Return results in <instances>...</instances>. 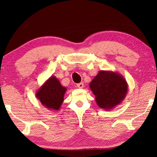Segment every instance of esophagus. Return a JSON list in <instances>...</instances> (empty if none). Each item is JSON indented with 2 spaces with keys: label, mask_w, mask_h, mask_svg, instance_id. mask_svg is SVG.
Returning <instances> with one entry per match:
<instances>
[{
  "label": "esophagus",
  "mask_w": 157,
  "mask_h": 157,
  "mask_svg": "<svg viewBox=\"0 0 157 157\" xmlns=\"http://www.w3.org/2000/svg\"><path fill=\"white\" fill-rule=\"evenodd\" d=\"M77 86L78 87L79 89H82L84 87V83L83 82H81V83H79L77 84Z\"/></svg>",
  "instance_id": "esophagus-1"
}]
</instances>
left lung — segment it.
<instances>
[{
    "mask_svg": "<svg viewBox=\"0 0 157 157\" xmlns=\"http://www.w3.org/2000/svg\"><path fill=\"white\" fill-rule=\"evenodd\" d=\"M89 86L98 107L107 111L120 105L128 91V84L124 77L111 71H100Z\"/></svg>",
    "mask_w": 157,
    "mask_h": 157,
    "instance_id": "left-lung-1",
    "label": "left lung"
}]
</instances>
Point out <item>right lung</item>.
Here are the masks:
<instances>
[{
  "label": "right lung",
  "mask_w": 157,
  "mask_h": 157,
  "mask_svg": "<svg viewBox=\"0 0 157 157\" xmlns=\"http://www.w3.org/2000/svg\"><path fill=\"white\" fill-rule=\"evenodd\" d=\"M67 89L63 86L56 77L51 76L37 90L36 98L48 110L58 111L63 102Z\"/></svg>",
  "instance_id": "right-lung-1"
}]
</instances>
